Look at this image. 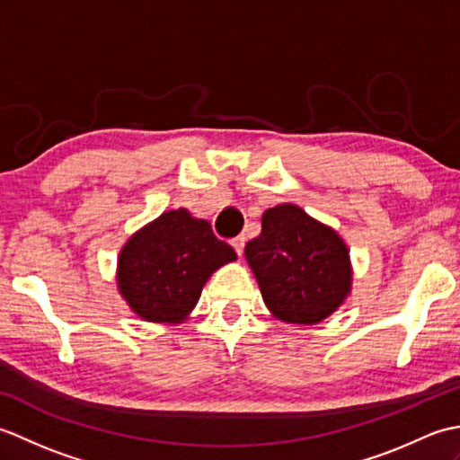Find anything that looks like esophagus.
I'll list each match as a JSON object with an SVG mask.
<instances>
[{
	"instance_id": "1",
	"label": "esophagus",
	"mask_w": 460,
	"mask_h": 460,
	"mask_svg": "<svg viewBox=\"0 0 460 460\" xmlns=\"http://www.w3.org/2000/svg\"><path fill=\"white\" fill-rule=\"evenodd\" d=\"M231 245H233V249H235V252L237 255L241 257V252H243V249H245V237L243 235H239V237H235L231 241Z\"/></svg>"
}]
</instances>
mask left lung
<instances>
[{
  "mask_svg": "<svg viewBox=\"0 0 460 460\" xmlns=\"http://www.w3.org/2000/svg\"><path fill=\"white\" fill-rule=\"evenodd\" d=\"M245 259L269 312L285 324H320L351 295L344 239L295 203L262 213L261 235L247 243Z\"/></svg>",
  "mask_w": 460,
  "mask_h": 460,
  "instance_id": "left-lung-1",
  "label": "left lung"
}]
</instances>
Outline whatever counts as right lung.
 <instances>
[{
  "mask_svg": "<svg viewBox=\"0 0 460 460\" xmlns=\"http://www.w3.org/2000/svg\"><path fill=\"white\" fill-rule=\"evenodd\" d=\"M237 252L213 235L209 221L185 209L164 211L124 243L116 287L136 316L154 324H181L215 270Z\"/></svg>",
  "mask_w": 460,
  "mask_h": 460,
  "instance_id": "add662e5",
  "label": "right lung"
}]
</instances>
